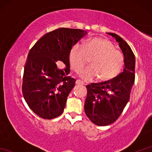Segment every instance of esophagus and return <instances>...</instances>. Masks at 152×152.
Returning <instances> with one entry per match:
<instances>
[{
	"label": "esophagus",
	"mask_w": 152,
	"mask_h": 152,
	"mask_svg": "<svg viewBox=\"0 0 152 152\" xmlns=\"http://www.w3.org/2000/svg\"><path fill=\"white\" fill-rule=\"evenodd\" d=\"M76 85H82V86H83V85H85V83H83L82 81H81V80H77L76 81Z\"/></svg>",
	"instance_id": "esophagus-1"
}]
</instances>
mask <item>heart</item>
<instances>
[{"mask_svg": "<svg viewBox=\"0 0 152 152\" xmlns=\"http://www.w3.org/2000/svg\"><path fill=\"white\" fill-rule=\"evenodd\" d=\"M91 66L79 71V75L86 81L99 78L103 81L112 80L121 72L124 66V56L115 49L111 41L104 38L95 37L83 43L73 45L69 51V62L75 71L88 63L91 58Z\"/></svg>", "mask_w": 152, "mask_h": 152, "instance_id": "1", "label": "heart"}]
</instances>
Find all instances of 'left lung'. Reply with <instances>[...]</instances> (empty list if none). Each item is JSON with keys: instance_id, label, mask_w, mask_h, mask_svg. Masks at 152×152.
Wrapping results in <instances>:
<instances>
[{"instance_id": "left-lung-1", "label": "left lung", "mask_w": 152, "mask_h": 152, "mask_svg": "<svg viewBox=\"0 0 152 152\" xmlns=\"http://www.w3.org/2000/svg\"><path fill=\"white\" fill-rule=\"evenodd\" d=\"M114 38L124 56V69L112 80L86 86L88 94L84 104L86 115L96 125L114 123L129 101L134 82L135 57L128 44L118 34L106 33Z\"/></svg>"}]
</instances>
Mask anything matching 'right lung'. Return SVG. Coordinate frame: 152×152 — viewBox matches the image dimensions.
<instances>
[{"mask_svg": "<svg viewBox=\"0 0 152 152\" xmlns=\"http://www.w3.org/2000/svg\"><path fill=\"white\" fill-rule=\"evenodd\" d=\"M88 33L87 31L59 28L45 34L28 53L24 67L22 92L35 114L53 119L62 114L76 80L70 73L69 51ZM57 62L63 69H58Z\"/></svg>", "mask_w": 152, "mask_h": 152, "instance_id": "right-lung-1", "label": "right lung"}]
</instances>
